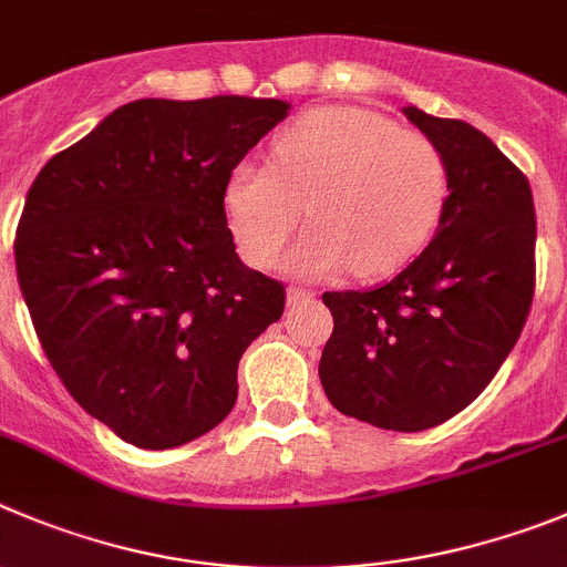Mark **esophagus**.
<instances>
[{
  "label": "esophagus",
  "instance_id": "esophagus-1",
  "mask_svg": "<svg viewBox=\"0 0 567 567\" xmlns=\"http://www.w3.org/2000/svg\"><path fill=\"white\" fill-rule=\"evenodd\" d=\"M311 298H315V292H311V289H306V287H298V284L287 289V303H289V306L309 303Z\"/></svg>",
  "mask_w": 567,
  "mask_h": 567
}]
</instances>
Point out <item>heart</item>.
<instances>
[{
    "instance_id": "b5f03b06",
    "label": "heart",
    "mask_w": 567,
    "mask_h": 567,
    "mask_svg": "<svg viewBox=\"0 0 567 567\" xmlns=\"http://www.w3.org/2000/svg\"><path fill=\"white\" fill-rule=\"evenodd\" d=\"M272 165L238 163L225 179V216L252 267H272L303 219L300 275L351 267L357 278L396 272L433 238L450 165L433 137L362 106H323L278 134Z\"/></svg>"
}]
</instances>
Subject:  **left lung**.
Here are the masks:
<instances>
[{"label":"left lung","instance_id":"8db88e82","mask_svg":"<svg viewBox=\"0 0 567 567\" xmlns=\"http://www.w3.org/2000/svg\"><path fill=\"white\" fill-rule=\"evenodd\" d=\"M450 165L433 241L385 287L326 292L334 331L320 382L340 413L419 433L475 402L526 326L534 300L532 185L475 126L404 109Z\"/></svg>","mask_w":567,"mask_h":567}]
</instances>
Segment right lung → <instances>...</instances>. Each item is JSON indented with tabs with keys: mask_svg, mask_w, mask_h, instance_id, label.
I'll list each match as a JSON object with an SVG mask.
<instances>
[{
	"mask_svg": "<svg viewBox=\"0 0 567 567\" xmlns=\"http://www.w3.org/2000/svg\"><path fill=\"white\" fill-rule=\"evenodd\" d=\"M289 103L143 97L39 171L16 227V275L70 396L140 450L225 419L238 360L280 320V280L247 269L225 179Z\"/></svg>",
	"mask_w": 567,
	"mask_h": 567,
	"instance_id": "1",
	"label": "right lung"
}]
</instances>
